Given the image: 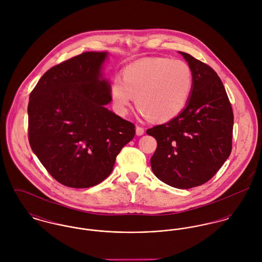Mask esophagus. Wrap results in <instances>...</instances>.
<instances>
[{
    "instance_id": "1",
    "label": "esophagus",
    "mask_w": 262,
    "mask_h": 262,
    "mask_svg": "<svg viewBox=\"0 0 262 262\" xmlns=\"http://www.w3.org/2000/svg\"><path fill=\"white\" fill-rule=\"evenodd\" d=\"M136 134H137L138 136L143 135V134H144V128L141 127V126H136Z\"/></svg>"
}]
</instances>
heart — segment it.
Wrapping results in <instances>:
<instances>
[{"label":"heart","instance_id":"obj_1","mask_svg":"<svg viewBox=\"0 0 262 262\" xmlns=\"http://www.w3.org/2000/svg\"><path fill=\"white\" fill-rule=\"evenodd\" d=\"M193 86V76L186 61L168 57H150L126 67L122 78L111 88L117 110L126 114L134 98L144 117L167 122L187 107Z\"/></svg>","mask_w":262,"mask_h":262}]
</instances>
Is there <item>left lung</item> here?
<instances>
[{
	"label": "left lung",
	"mask_w": 262,
	"mask_h": 262,
	"mask_svg": "<svg viewBox=\"0 0 262 262\" xmlns=\"http://www.w3.org/2000/svg\"><path fill=\"white\" fill-rule=\"evenodd\" d=\"M180 53L193 76L187 107L146 133L157 141L150 159L156 178L170 187L190 188L210 181L229 157L234 116L217 73L190 54Z\"/></svg>",
	"instance_id": "obj_1"
}]
</instances>
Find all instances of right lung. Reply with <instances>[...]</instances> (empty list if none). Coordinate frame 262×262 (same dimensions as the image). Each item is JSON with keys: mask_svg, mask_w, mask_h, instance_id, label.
Listing matches in <instances>:
<instances>
[{"mask_svg": "<svg viewBox=\"0 0 262 262\" xmlns=\"http://www.w3.org/2000/svg\"><path fill=\"white\" fill-rule=\"evenodd\" d=\"M107 52H83L41 76L30 94L31 149L66 187H94L112 172L116 157L135 135L133 123L109 111L110 83L101 69Z\"/></svg>", "mask_w": 262, "mask_h": 262, "instance_id": "obj_1", "label": "right lung"}]
</instances>
